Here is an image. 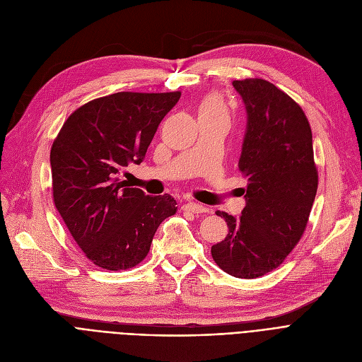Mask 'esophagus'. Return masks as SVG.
I'll use <instances>...</instances> for the list:
<instances>
[{"instance_id":"1","label":"esophagus","mask_w":362,"mask_h":362,"mask_svg":"<svg viewBox=\"0 0 362 362\" xmlns=\"http://www.w3.org/2000/svg\"><path fill=\"white\" fill-rule=\"evenodd\" d=\"M183 211H189V213H194V214H201V213H205L206 208L201 204H197V202H186L183 206H182Z\"/></svg>"}]
</instances>
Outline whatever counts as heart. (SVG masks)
Masks as SVG:
<instances>
[{"instance_id":"heart-1","label":"heart","mask_w":362,"mask_h":362,"mask_svg":"<svg viewBox=\"0 0 362 362\" xmlns=\"http://www.w3.org/2000/svg\"><path fill=\"white\" fill-rule=\"evenodd\" d=\"M199 116L204 117H221L227 119V110L221 101L220 97L217 95H210L206 97L201 105H199Z\"/></svg>"}]
</instances>
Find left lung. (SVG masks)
I'll return each mask as SVG.
<instances>
[{"label": "left lung", "mask_w": 362, "mask_h": 362, "mask_svg": "<svg viewBox=\"0 0 362 362\" xmlns=\"http://www.w3.org/2000/svg\"><path fill=\"white\" fill-rule=\"evenodd\" d=\"M246 108L239 171L248 180L240 218L224 211L229 227L211 246L218 267L239 279L270 273L305 230L317 194L313 133L302 108L273 83L233 81Z\"/></svg>", "instance_id": "1"}]
</instances>
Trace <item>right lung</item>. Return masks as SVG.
I'll return each instance as SVG.
<instances>
[{
  "mask_svg": "<svg viewBox=\"0 0 362 362\" xmlns=\"http://www.w3.org/2000/svg\"><path fill=\"white\" fill-rule=\"evenodd\" d=\"M180 92H117L76 110L51 148L52 197L73 239L101 269L135 267L158 226L177 210L168 194L127 187L120 171L141 164Z\"/></svg>",
  "mask_w": 362,
  "mask_h": 362,
  "instance_id": "add662e5",
  "label": "right lung"
}]
</instances>
